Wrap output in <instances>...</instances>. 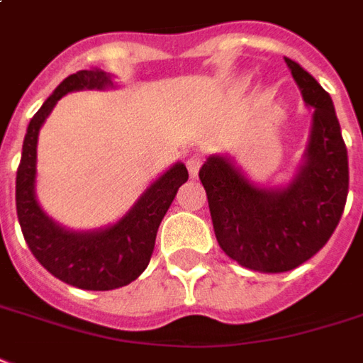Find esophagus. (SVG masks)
<instances>
[{"label":"esophagus","mask_w":363,"mask_h":363,"mask_svg":"<svg viewBox=\"0 0 363 363\" xmlns=\"http://www.w3.org/2000/svg\"><path fill=\"white\" fill-rule=\"evenodd\" d=\"M185 164H187L189 174L195 178V176L199 174V168H201V164H203V157H201V155H191L189 159L185 160Z\"/></svg>","instance_id":"esophagus-1"}]
</instances>
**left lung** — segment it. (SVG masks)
Wrapping results in <instances>:
<instances>
[{
    "instance_id": "obj_1",
    "label": "left lung",
    "mask_w": 363,
    "mask_h": 363,
    "mask_svg": "<svg viewBox=\"0 0 363 363\" xmlns=\"http://www.w3.org/2000/svg\"><path fill=\"white\" fill-rule=\"evenodd\" d=\"M312 128L302 162L287 185L247 178L225 155H211L199 170L218 245L249 269L279 274L301 266L333 235L348 195V155L333 101L314 76L285 57Z\"/></svg>"
}]
</instances>
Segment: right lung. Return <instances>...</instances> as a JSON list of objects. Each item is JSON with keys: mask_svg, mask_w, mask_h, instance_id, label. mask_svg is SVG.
Masks as SVG:
<instances>
[{"mask_svg": "<svg viewBox=\"0 0 363 363\" xmlns=\"http://www.w3.org/2000/svg\"><path fill=\"white\" fill-rule=\"evenodd\" d=\"M114 88V76L94 68L78 70L59 84L30 120L16 170V216L28 249L57 279L86 289L111 291L138 279L151 260L157 231L189 174L184 162L155 179L118 222L89 231L68 230L43 211L36 197L38 135L57 101L70 91Z\"/></svg>", "mask_w": 363, "mask_h": 363, "instance_id": "add662e5", "label": "right lung"}]
</instances>
